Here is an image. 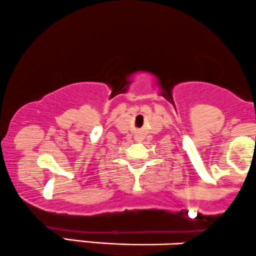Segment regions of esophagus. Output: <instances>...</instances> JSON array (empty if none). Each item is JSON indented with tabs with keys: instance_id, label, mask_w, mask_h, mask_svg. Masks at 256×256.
<instances>
[{
	"instance_id": "34e87169",
	"label": "esophagus",
	"mask_w": 256,
	"mask_h": 256,
	"mask_svg": "<svg viewBox=\"0 0 256 256\" xmlns=\"http://www.w3.org/2000/svg\"><path fill=\"white\" fill-rule=\"evenodd\" d=\"M136 139H138V141H140V139H141V138H136Z\"/></svg>"
}]
</instances>
